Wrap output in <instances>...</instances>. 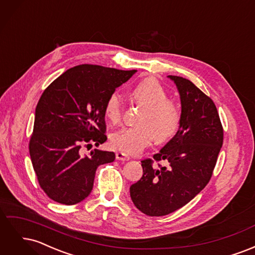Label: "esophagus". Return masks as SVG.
<instances>
[{
  "mask_svg": "<svg viewBox=\"0 0 255 255\" xmlns=\"http://www.w3.org/2000/svg\"><path fill=\"white\" fill-rule=\"evenodd\" d=\"M116 159L122 160V161H126V160H128V159H129V157H128V155H126L125 153H122V152H117V153H116Z\"/></svg>",
  "mask_w": 255,
  "mask_h": 255,
  "instance_id": "obj_1",
  "label": "esophagus"
}]
</instances>
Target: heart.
Segmentation results:
<instances>
[{
	"label": "heart",
	"instance_id": "1",
	"mask_svg": "<svg viewBox=\"0 0 255 255\" xmlns=\"http://www.w3.org/2000/svg\"><path fill=\"white\" fill-rule=\"evenodd\" d=\"M130 97L145 109L138 119L139 126L125 128L112 135L111 145L115 150L135 155L154 139L164 142L176 134L181 121L179 109L169 101L166 90L156 80L148 78L137 83L130 90ZM104 114L114 125L120 122L122 104L117 92L107 99Z\"/></svg>",
	"mask_w": 255,
	"mask_h": 255
}]
</instances>
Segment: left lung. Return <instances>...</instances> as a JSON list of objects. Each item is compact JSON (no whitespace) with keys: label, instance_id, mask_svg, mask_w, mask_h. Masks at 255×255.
Returning <instances> with one entry per match:
<instances>
[{"label":"left lung","instance_id":"obj_1","mask_svg":"<svg viewBox=\"0 0 255 255\" xmlns=\"http://www.w3.org/2000/svg\"><path fill=\"white\" fill-rule=\"evenodd\" d=\"M181 100V121L176 134L158 153L155 160L167 167L141 161L142 177L129 187L135 206L148 216H165L187 204L210 182L223 141V129L211 98L194 83L168 75Z\"/></svg>","mask_w":255,"mask_h":255}]
</instances>
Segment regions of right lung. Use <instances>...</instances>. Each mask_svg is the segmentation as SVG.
I'll return each mask as SVG.
<instances>
[{
  "label": "right lung",
  "mask_w": 255,
  "mask_h": 255,
  "mask_svg": "<svg viewBox=\"0 0 255 255\" xmlns=\"http://www.w3.org/2000/svg\"><path fill=\"white\" fill-rule=\"evenodd\" d=\"M135 72L80 65L43 91L35 112L29 155L50 199L66 205L83 201L94 187L97 168L115 160L114 152L98 149L83 155L82 145L106 141L105 103Z\"/></svg>",
  "instance_id": "obj_1"
}]
</instances>
